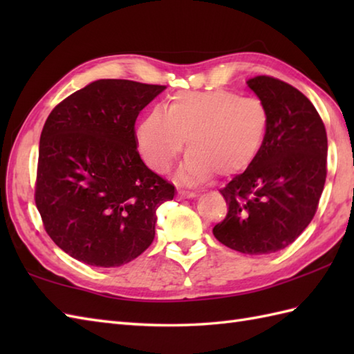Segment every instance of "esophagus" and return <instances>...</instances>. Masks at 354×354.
Listing matches in <instances>:
<instances>
[{"mask_svg":"<svg viewBox=\"0 0 354 354\" xmlns=\"http://www.w3.org/2000/svg\"><path fill=\"white\" fill-rule=\"evenodd\" d=\"M179 196H181V198H187V199H193V198H198V192L179 190Z\"/></svg>","mask_w":354,"mask_h":354,"instance_id":"esophagus-1","label":"esophagus"}]
</instances>
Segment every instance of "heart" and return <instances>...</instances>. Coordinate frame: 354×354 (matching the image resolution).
I'll list each match as a JSON object with an SVG mask.
<instances>
[{
	"label": "heart",
	"mask_w": 354,
	"mask_h": 354,
	"mask_svg": "<svg viewBox=\"0 0 354 354\" xmlns=\"http://www.w3.org/2000/svg\"><path fill=\"white\" fill-rule=\"evenodd\" d=\"M269 115L254 97L216 91L178 93L165 111L153 108L137 127L138 152L150 169L165 173L189 153L176 179L194 185L221 175H236L254 162L266 138Z\"/></svg>",
	"instance_id": "1"
}]
</instances>
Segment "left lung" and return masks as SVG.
<instances>
[{
    "label": "left lung",
    "instance_id": "left-lung-1",
    "mask_svg": "<svg viewBox=\"0 0 354 354\" xmlns=\"http://www.w3.org/2000/svg\"><path fill=\"white\" fill-rule=\"evenodd\" d=\"M269 123L254 162L221 190L227 217L213 228L231 250L260 255L284 250L317 213L327 175V133L312 102L274 77L246 82Z\"/></svg>",
    "mask_w": 354,
    "mask_h": 354
}]
</instances>
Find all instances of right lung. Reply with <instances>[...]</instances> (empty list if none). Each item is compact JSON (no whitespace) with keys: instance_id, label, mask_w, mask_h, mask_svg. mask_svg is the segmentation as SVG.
<instances>
[{"instance_id":"1","label":"right lung","mask_w":354,"mask_h":354,"mask_svg":"<svg viewBox=\"0 0 354 354\" xmlns=\"http://www.w3.org/2000/svg\"><path fill=\"white\" fill-rule=\"evenodd\" d=\"M164 89L94 80L45 122L35 201L45 231L73 259L115 268L153 242L156 209L176 190L142 162L133 126Z\"/></svg>"}]
</instances>
